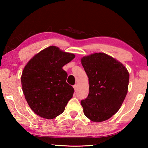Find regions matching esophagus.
Segmentation results:
<instances>
[{"label": "esophagus", "instance_id": "esophagus-1", "mask_svg": "<svg viewBox=\"0 0 148 148\" xmlns=\"http://www.w3.org/2000/svg\"><path fill=\"white\" fill-rule=\"evenodd\" d=\"M73 87H74V91H77V85H76V84H75Z\"/></svg>", "mask_w": 148, "mask_h": 148}]
</instances>
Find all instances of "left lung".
Returning <instances> with one entry per match:
<instances>
[{
    "mask_svg": "<svg viewBox=\"0 0 148 148\" xmlns=\"http://www.w3.org/2000/svg\"><path fill=\"white\" fill-rule=\"evenodd\" d=\"M89 77V92L81 104L87 118L95 122L110 119L123 102L129 74L121 62L104 53H95L81 59Z\"/></svg>",
    "mask_w": 148,
    "mask_h": 148,
    "instance_id": "obj_1",
    "label": "left lung"
}]
</instances>
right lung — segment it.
<instances>
[{
	"instance_id": "1",
	"label": "right lung",
	"mask_w": 148,
	"mask_h": 148,
	"mask_svg": "<svg viewBox=\"0 0 148 148\" xmlns=\"http://www.w3.org/2000/svg\"><path fill=\"white\" fill-rule=\"evenodd\" d=\"M75 57L56 46H49L26 64L21 80L25 98L35 114L51 119L64 112L74 89L66 83L62 66Z\"/></svg>"
}]
</instances>
